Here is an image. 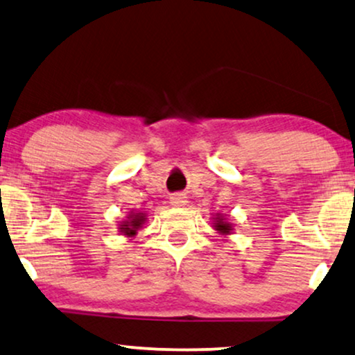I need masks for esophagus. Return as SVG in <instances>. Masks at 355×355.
Here are the masks:
<instances>
[{"label":"esophagus","instance_id":"1","mask_svg":"<svg viewBox=\"0 0 355 355\" xmlns=\"http://www.w3.org/2000/svg\"><path fill=\"white\" fill-rule=\"evenodd\" d=\"M170 203H172V206H177V208H180V206H185L188 203L187 195H185V193H175V195L170 196Z\"/></svg>","mask_w":355,"mask_h":355}]
</instances>
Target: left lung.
<instances>
[{
    "label": "left lung",
    "mask_w": 355,
    "mask_h": 355,
    "mask_svg": "<svg viewBox=\"0 0 355 355\" xmlns=\"http://www.w3.org/2000/svg\"><path fill=\"white\" fill-rule=\"evenodd\" d=\"M214 219V230H216L219 234L221 236H227V234H231L232 232V224L231 223H227L226 221V218L224 216H221V214H216V218H213Z\"/></svg>",
    "instance_id": "left-lung-1"
}]
</instances>
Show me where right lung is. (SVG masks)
I'll return each instance as SVG.
<instances>
[{"mask_svg": "<svg viewBox=\"0 0 355 355\" xmlns=\"http://www.w3.org/2000/svg\"><path fill=\"white\" fill-rule=\"evenodd\" d=\"M146 213H134V211H131V213L128 214V219L119 224L121 234L134 237L137 234V231L142 227V224L146 223Z\"/></svg>", "mask_w": 355, "mask_h": 355, "instance_id": "right-lung-1", "label": "right lung"}]
</instances>
